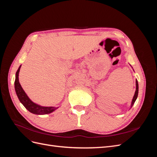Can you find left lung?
<instances>
[{
    "label": "left lung",
    "instance_id": "left-lung-1",
    "mask_svg": "<svg viewBox=\"0 0 157 157\" xmlns=\"http://www.w3.org/2000/svg\"><path fill=\"white\" fill-rule=\"evenodd\" d=\"M136 92H135V94H134V97H133V99H132V103H131V106H130V109L132 107L133 105H134L136 99L137 98V96H138V82H137V80H136Z\"/></svg>",
    "mask_w": 157,
    "mask_h": 157
}]
</instances>
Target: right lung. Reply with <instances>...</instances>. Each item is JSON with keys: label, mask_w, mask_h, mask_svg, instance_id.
I'll list each match as a JSON object with an SVG mask.
<instances>
[{"label": "right lung", "mask_w": 157, "mask_h": 157, "mask_svg": "<svg viewBox=\"0 0 157 157\" xmlns=\"http://www.w3.org/2000/svg\"><path fill=\"white\" fill-rule=\"evenodd\" d=\"M21 66V65L19 67L16 73V79L15 82H14V87H15L16 93L17 94V96L19 99V100H20V102L23 104V105L24 106L29 112L33 114H35V115H46V114H49L56 111L59 107H56L40 106L39 105H38V104L33 102L29 99V98L27 96V95L22 88L20 82H19L18 77Z\"/></svg>", "instance_id": "right-lung-1"}]
</instances>
